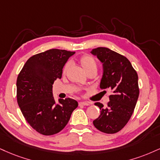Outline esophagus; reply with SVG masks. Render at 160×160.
<instances>
[{
    "instance_id": "34e87169",
    "label": "esophagus",
    "mask_w": 160,
    "mask_h": 160,
    "mask_svg": "<svg viewBox=\"0 0 160 160\" xmlns=\"http://www.w3.org/2000/svg\"><path fill=\"white\" fill-rule=\"evenodd\" d=\"M91 104V103H89V102H83V101H81V102H79V105L80 106H89Z\"/></svg>"
}]
</instances>
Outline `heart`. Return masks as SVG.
Returning a JSON list of instances; mask_svg holds the SVG:
<instances>
[{"instance_id":"obj_1","label":"heart","mask_w":160,"mask_h":160,"mask_svg":"<svg viewBox=\"0 0 160 160\" xmlns=\"http://www.w3.org/2000/svg\"><path fill=\"white\" fill-rule=\"evenodd\" d=\"M79 62H80V65L82 66V69L86 73L91 72V71H97V62L95 59L94 57L89 55H84L79 59ZM69 68V63L67 62L66 64L64 65L62 69L63 74H65L68 71Z\"/></svg>"}]
</instances>
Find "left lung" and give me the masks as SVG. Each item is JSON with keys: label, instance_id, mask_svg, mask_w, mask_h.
<instances>
[{"label": "left lung", "instance_id": "1", "mask_svg": "<svg viewBox=\"0 0 160 160\" xmlns=\"http://www.w3.org/2000/svg\"><path fill=\"white\" fill-rule=\"evenodd\" d=\"M91 53L103 64L100 87L112 92L107 107L99 102L95 103L101 114L93 124L105 133H115L127 124L135 109L139 95L138 74L126 57L107 48H97Z\"/></svg>", "mask_w": 160, "mask_h": 160}]
</instances>
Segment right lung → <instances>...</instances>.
<instances>
[{"instance_id":"obj_1","label":"right lung","mask_w":160,"mask_h":160,"mask_svg":"<svg viewBox=\"0 0 160 160\" xmlns=\"http://www.w3.org/2000/svg\"><path fill=\"white\" fill-rule=\"evenodd\" d=\"M75 52L51 49L30 57L17 78V101L24 118L38 132L51 136L68 124L78 101L53 96V84L60 79L62 68Z\"/></svg>"}]
</instances>
